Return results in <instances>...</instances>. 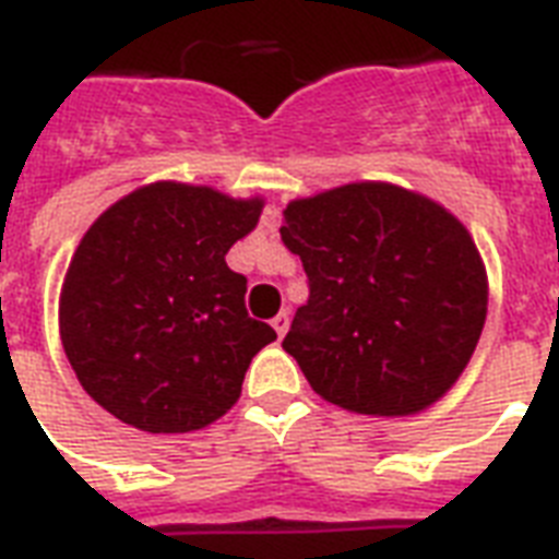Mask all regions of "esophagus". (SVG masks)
Masks as SVG:
<instances>
[{"label":"esophagus","mask_w":559,"mask_h":559,"mask_svg":"<svg viewBox=\"0 0 559 559\" xmlns=\"http://www.w3.org/2000/svg\"><path fill=\"white\" fill-rule=\"evenodd\" d=\"M272 328H275V333H278L281 340H284V333L289 331V313H287V310H281V313L272 319Z\"/></svg>","instance_id":"esophagus-1"}]
</instances>
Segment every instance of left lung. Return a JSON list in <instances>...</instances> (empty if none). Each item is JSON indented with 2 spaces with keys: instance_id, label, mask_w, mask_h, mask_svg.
Wrapping results in <instances>:
<instances>
[{
  "instance_id": "1",
  "label": "left lung",
  "mask_w": 559,
  "mask_h": 559,
  "mask_svg": "<svg viewBox=\"0 0 559 559\" xmlns=\"http://www.w3.org/2000/svg\"><path fill=\"white\" fill-rule=\"evenodd\" d=\"M281 240L310 298L284 350L328 403L417 415L467 368L487 316V272L450 211L389 182H354L284 209Z\"/></svg>"
}]
</instances>
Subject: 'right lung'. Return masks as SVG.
Listing matches in <instances>:
<instances>
[{
    "instance_id": "1",
    "label": "right lung",
    "mask_w": 559,
    "mask_h": 559,
    "mask_svg": "<svg viewBox=\"0 0 559 559\" xmlns=\"http://www.w3.org/2000/svg\"><path fill=\"white\" fill-rule=\"evenodd\" d=\"M263 200L153 182L109 205L74 249L60 340L98 406L153 435L214 424L246 368L275 342L246 313V278L226 263Z\"/></svg>"
}]
</instances>
